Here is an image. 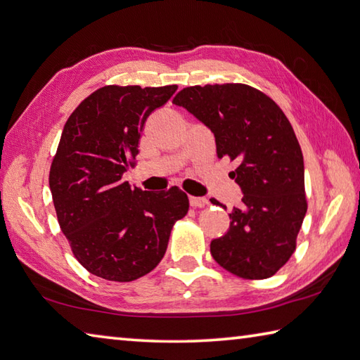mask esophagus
<instances>
[{
    "mask_svg": "<svg viewBox=\"0 0 360 360\" xmlns=\"http://www.w3.org/2000/svg\"><path fill=\"white\" fill-rule=\"evenodd\" d=\"M189 203H191V207L194 208H202L208 205V200L205 198H194V195H191V198H189Z\"/></svg>",
    "mask_w": 360,
    "mask_h": 360,
    "instance_id": "esophagus-1",
    "label": "esophagus"
}]
</instances>
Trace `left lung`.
<instances>
[{
  "label": "left lung",
  "mask_w": 360,
  "mask_h": 360,
  "mask_svg": "<svg viewBox=\"0 0 360 360\" xmlns=\"http://www.w3.org/2000/svg\"><path fill=\"white\" fill-rule=\"evenodd\" d=\"M172 101L213 131L218 158L238 162L232 179L243 207L210 244L213 259L243 279L274 276L293 255L307 212L304 158L290 120L266 94L241 83L185 87Z\"/></svg>",
  "instance_id": "8db88e82"
}]
</instances>
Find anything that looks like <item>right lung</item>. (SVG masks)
I'll return each instance as SVG.
<instances>
[{
	"label": "right lung",
	"mask_w": 360,
	"mask_h": 360,
	"mask_svg": "<svg viewBox=\"0 0 360 360\" xmlns=\"http://www.w3.org/2000/svg\"><path fill=\"white\" fill-rule=\"evenodd\" d=\"M175 91L177 84L103 86L64 125L49 179L54 210L75 259L101 279L131 282L150 273L188 213V195L177 186L148 193L122 181L148 114Z\"/></svg>",
	"instance_id": "obj_1"
}]
</instances>
